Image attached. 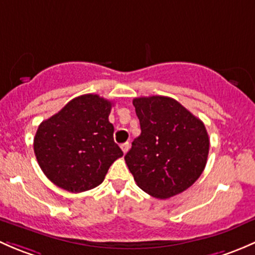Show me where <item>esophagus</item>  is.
Here are the masks:
<instances>
[{
  "mask_svg": "<svg viewBox=\"0 0 255 255\" xmlns=\"http://www.w3.org/2000/svg\"><path fill=\"white\" fill-rule=\"evenodd\" d=\"M128 148H130V143H128V142H125V143H123V145H122V149H123V152H124V153H127V152L128 151Z\"/></svg>",
  "mask_w": 255,
  "mask_h": 255,
  "instance_id": "34e87169",
  "label": "esophagus"
}]
</instances>
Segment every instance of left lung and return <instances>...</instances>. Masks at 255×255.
Masks as SVG:
<instances>
[{
    "label": "left lung",
    "instance_id": "obj_1",
    "mask_svg": "<svg viewBox=\"0 0 255 255\" xmlns=\"http://www.w3.org/2000/svg\"><path fill=\"white\" fill-rule=\"evenodd\" d=\"M141 135L125 154L138 188L158 199L183 193L206 166L210 140L204 123L169 97L132 101Z\"/></svg>",
    "mask_w": 255,
    "mask_h": 255
}]
</instances>
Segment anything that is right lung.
Returning <instances> with one entry per match:
<instances>
[{
    "mask_svg": "<svg viewBox=\"0 0 255 255\" xmlns=\"http://www.w3.org/2000/svg\"><path fill=\"white\" fill-rule=\"evenodd\" d=\"M112 107L98 94H83L39 125L34 153L55 185L71 193L96 188L123 156L108 119Z\"/></svg>",
    "mask_w": 255,
    "mask_h": 255,
    "instance_id": "right-lung-1",
    "label": "right lung"
}]
</instances>
